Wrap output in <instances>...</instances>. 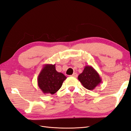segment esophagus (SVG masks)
<instances>
[{"label":"esophagus","instance_id":"1","mask_svg":"<svg viewBox=\"0 0 131 131\" xmlns=\"http://www.w3.org/2000/svg\"><path fill=\"white\" fill-rule=\"evenodd\" d=\"M70 76L71 77H74V78H77L78 77V74L76 73H74L73 74V75H70Z\"/></svg>","mask_w":131,"mask_h":131}]
</instances>
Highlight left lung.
Listing matches in <instances>:
<instances>
[{
	"instance_id": "8db88e82",
	"label": "left lung",
	"mask_w": 131,
	"mask_h": 131,
	"mask_svg": "<svg viewBox=\"0 0 131 131\" xmlns=\"http://www.w3.org/2000/svg\"><path fill=\"white\" fill-rule=\"evenodd\" d=\"M79 80L89 90H93L102 82V79L92 66H86L84 70L78 76Z\"/></svg>"
}]
</instances>
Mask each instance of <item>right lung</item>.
<instances>
[{
	"instance_id": "right-lung-1",
	"label": "right lung",
	"mask_w": 131,
	"mask_h": 131,
	"mask_svg": "<svg viewBox=\"0 0 131 131\" xmlns=\"http://www.w3.org/2000/svg\"><path fill=\"white\" fill-rule=\"evenodd\" d=\"M66 79L64 74L57 72L55 64H46L38 75V85L44 94H53L60 89Z\"/></svg>"
}]
</instances>
